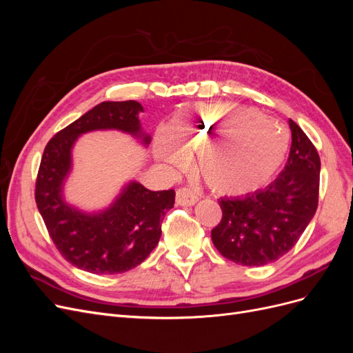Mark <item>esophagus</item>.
Segmentation results:
<instances>
[{
    "label": "esophagus",
    "instance_id": "obj_1",
    "mask_svg": "<svg viewBox=\"0 0 353 353\" xmlns=\"http://www.w3.org/2000/svg\"><path fill=\"white\" fill-rule=\"evenodd\" d=\"M199 200L197 194L188 187H179L176 190V203L179 206H193Z\"/></svg>",
    "mask_w": 353,
    "mask_h": 353
}]
</instances>
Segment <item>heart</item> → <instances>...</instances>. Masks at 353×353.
<instances>
[{
  "label": "heart",
  "mask_w": 353,
  "mask_h": 353,
  "mask_svg": "<svg viewBox=\"0 0 353 353\" xmlns=\"http://www.w3.org/2000/svg\"><path fill=\"white\" fill-rule=\"evenodd\" d=\"M166 132L180 150H199L200 175L212 190L228 196L263 187L288 150L287 132L279 122L253 108L228 103L196 104L179 112ZM177 149L165 137L157 140V156L170 165L184 163Z\"/></svg>",
  "instance_id": "heart-1"
}]
</instances>
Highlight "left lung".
I'll list each match as a JSON object with an SVG mask.
<instances>
[{"instance_id":"8db88e82","label":"left lung","mask_w":353,"mask_h":353,"mask_svg":"<svg viewBox=\"0 0 353 353\" xmlns=\"http://www.w3.org/2000/svg\"><path fill=\"white\" fill-rule=\"evenodd\" d=\"M292 147L283 172L263 190L221 199L222 218L212 241L231 262L262 266L284 256L315 215L319 194V154L292 119Z\"/></svg>"}]
</instances>
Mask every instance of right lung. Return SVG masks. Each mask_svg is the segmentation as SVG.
I'll return each instance as SVG.
<instances>
[{
  "label": "right lung",
  "instance_id": "1",
  "mask_svg": "<svg viewBox=\"0 0 353 353\" xmlns=\"http://www.w3.org/2000/svg\"><path fill=\"white\" fill-rule=\"evenodd\" d=\"M140 103L104 101L51 138L44 148L35 183V201L50 237L73 266L91 274H122L140 265L159 243L166 210L174 208L175 191H152L138 183L128 185L114 205L97 215H85L61 199L70 169V150L81 134L121 130L141 137Z\"/></svg>",
  "mask_w": 353,
  "mask_h": 353
}]
</instances>
